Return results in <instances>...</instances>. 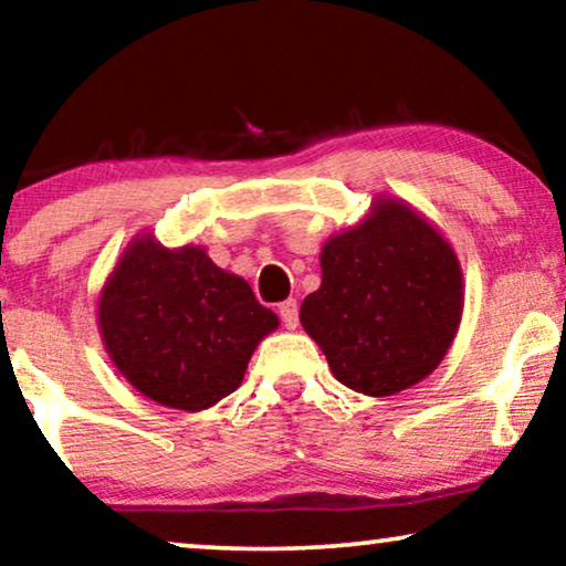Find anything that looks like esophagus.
<instances>
[{
	"mask_svg": "<svg viewBox=\"0 0 566 566\" xmlns=\"http://www.w3.org/2000/svg\"><path fill=\"white\" fill-rule=\"evenodd\" d=\"M281 322L289 329H296L298 327V304H296V298L283 301V304H281Z\"/></svg>",
	"mask_w": 566,
	"mask_h": 566,
	"instance_id": "obj_1",
	"label": "esophagus"
}]
</instances>
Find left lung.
Returning <instances> with one entry per match:
<instances>
[{
  "label": "left lung",
  "mask_w": 566,
  "mask_h": 566,
  "mask_svg": "<svg viewBox=\"0 0 566 566\" xmlns=\"http://www.w3.org/2000/svg\"><path fill=\"white\" fill-rule=\"evenodd\" d=\"M319 265L298 316L339 384L391 397L440 366L461 324L463 273L436 223L378 196L366 219L324 242Z\"/></svg>",
  "instance_id": "obj_1"
}]
</instances>
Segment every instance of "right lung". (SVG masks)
I'll return each mask as SVG.
<instances>
[{
	"mask_svg": "<svg viewBox=\"0 0 566 566\" xmlns=\"http://www.w3.org/2000/svg\"><path fill=\"white\" fill-rule=\"evenodd\" d=\"M277 324L250 283L216 265L206 247L169 250L151 231L130 239L97 301L113 366L146 399L182 412L237 391L254 347Z\"/></svg>",
	"mask_w": 566,
	"mask_h": 566,
	"instance_id": "1",
	"label": "right lung"
}]
</instances>
